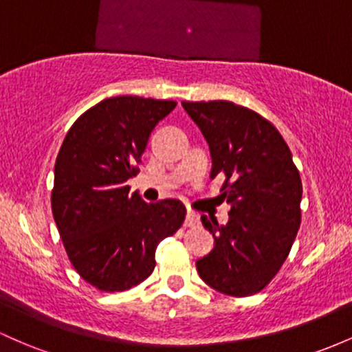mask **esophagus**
Returning a JSON list of instances; mask_svg holds the SVG:
<instances>
[{
  "label": "esophagus",
  "instance_id": "34e87169",
  "mask_svg": "<svg viewBox=\"0 0 352 352\" xmlns=\"http://www.w3.org/2000/svg\"><path fill=\"white\" fill-rule=\"evenodd\" d=\"M197 215L194 212H187V217H185V227H194L197 223Z\"/></svg>",
  "mask_w": 352,
  "mask_h": 352
}]
</instances>
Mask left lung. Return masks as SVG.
Segmentation results:
<instances>
[{
	"mask_svg": "<svg viewBox=\"0 0 352 352\" xmlns=\"http://www.w3.org/2000/svg\"><path fill=\"white\" fill-rule=\"evenodd\" d=\"M182 105L210 148V179L223 177L220 199L232 206L226 226L200 217L214 235V250L197 261L199 276L222 294L254 296L276 277L294 244L299 170L283 135L257 111L226 100Z\"/></svg>",
	"mask_w": 352,
	"mask_h": 352,
	"instance_id": "left-lung-1",
	"label": "left lung"
}]
</instances>
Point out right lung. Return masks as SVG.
I'll return each mask as SVG.
<instances>
[{
    "mask_svg": "<svg viewBox=\"0 0 352 352\" xmlns=\"http://www.w3.org/2000/svg\"><path fill=\"white\" fill-rule=\"evenodd\" d=\"M175 107L173 100L107 98L80 115L61 144L53 219L73 269L98 291L144 283L155 269L157 245L182 227L180 200L146 204L126 185L140 172L150 132Z\"/></svg>",
    "mask_w": 352,
    "mask_h": 352,
    "instance_id": "obj_1",
    "label": "right lung"
}]
</instances>
